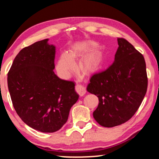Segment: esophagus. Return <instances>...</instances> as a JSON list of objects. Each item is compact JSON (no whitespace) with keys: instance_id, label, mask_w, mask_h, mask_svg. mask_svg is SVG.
I'll return each mask as SVG.
<instances>
[{"instance_id":"esophagus-1","label":"esophagus","mask_w":159,"mask_h":159,"mask_svg":"<svg viewBox=\"0 0 159 159\" xmlns=\"http://www.w3.org/2000/svg\"><path fill=\"white\" fill-rule=\"evenodd\" d=\"M76 91L78 93H79V95L80 96H83L86 93L85 88L83 87V85H79V84H77L76 85Z\"/></svg>"}]
</instances>
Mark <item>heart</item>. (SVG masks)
Listing matches in <instances>:
<instances>
[{
    "mask_svg": "<svg viewBox=\"0 0 159 159\" xmlns=\"http://www.w3.org/2000/svg\"><path fill=\"white\" fill-rule=\"evenodd\" d=\"M94 46L93 43H86L75 47L70 54L63 52L59 57L56 63V70L61 78H68L76 68L74 57L87 51ZM102 59L98 52H92L86 54L80 61V67L83 71L91 74L97 71L102 65Z\"/></svg>",
    "mask_w": 159,
    "mask_h": 159,
    "instance_id": "obj_1",
    "label": "heart"
}]
</instances>
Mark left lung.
<instances>
[{"instance_id": "left-lung-1", "label": "left lung", "mask_w": 159, "mask_h": 159, "mask_svg": "<svg viewBox=\"0 0 159 159\" xmlns=\"http://www.w3.org/2000/svg\"><path fill=\"white\" fill-rule=\"evenodd\" d=\"M114 61L105 71L94 74L87 91L98 96L93 117L106 128L119 125L138 111L147 89L144 58L130 43L118 39Z\"/></svg>"}]
</instances>
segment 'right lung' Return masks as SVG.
<instances>
[{"label":"right lung","instance_id":"right-lung-1","mask_svg":"<svg viewBox=\"0 0 159 159\" xmlns=\"http://www.w3.org/2000/svg\"><path fill=\"white\" fill-rule=\"evenodd\" d=\"M49 39L23 48L7 74L13 107L23 122L42 133L60 130L79 95L73 81L55 74L56 48Z\"/></svg>","mask_w":159,"mask_h":159}]
</instances>
